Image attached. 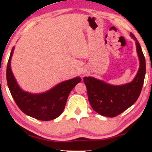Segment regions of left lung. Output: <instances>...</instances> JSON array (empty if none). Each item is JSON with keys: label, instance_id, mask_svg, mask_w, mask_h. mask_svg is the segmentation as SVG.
I'll return each instance as SVG.
<instances>
[{"label": "left lung", "instance_id": "8db88e82", "mask_svg": "<svg viewBox=\"0 0 152 152\" xmlns=\"http://www.w3.org/2000/svg\"><path fill=\"white\" fill-rule=\"evenodd\" d=\"M130 36L136 41L140 59V68L134 80L122 86H113L94 77L83 79L91 106L103 116L118 115L134 104L141 93L145 75V59L136 37L132 33Z\"/></svg>", "mask_w": 152, "mask_h": 152}]
</instances>
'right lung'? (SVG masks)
I'll use <instances>...</instances> for the list:
<instances>
[{
	"instance_id": "1",
	"label": "right lung",
	"mask_w": 152,
	"mask_h": 152,
	"mask_svg": "<svg viewBox=\"0 0 152 152\" xmlns=\"http://www.w3.org/2000/svg\"><path fill=\"white\" fill-rule=\"evenodd\" d=\"M12 49L7 66L8 88L15 103L25 114L40 121H50L58 117L65 108L68 96L72 89L81 82L80 77L64 81L48 91L42 94H31L24 91L17 84L11 70Z\"/></svg>"
}]
</instances>
